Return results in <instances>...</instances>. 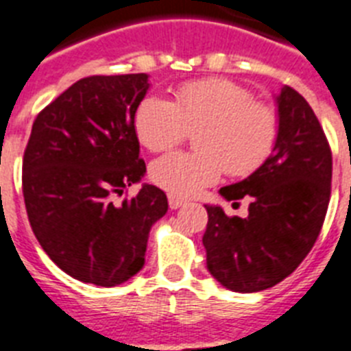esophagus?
I'll use <instances>...</instances> for the list:
<instances>
[{"label": "esophagus", "mask_w": 351, "mask_h": 351, "mask_svg": "<svg viewBox=\"0 0 351 351\" xmlns=\"http://www.w3.org/2000/svg\"><path fill=\"white\" fill-rule=\"evenodd\" d=\"M185 202L180 198H176V196H169V208H173V210H176V208L184 207Z\"/></svg>", "instance_id": "1"}]
</instances>
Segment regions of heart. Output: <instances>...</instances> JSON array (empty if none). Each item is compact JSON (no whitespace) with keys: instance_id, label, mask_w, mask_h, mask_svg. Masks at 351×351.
Wrapping results in <instances>:
<instances>
[{"instance_id":"heart-1","label":"heart","mask_w":351,"mask_h":351,"mask_svg":"<svg viewBox=\"0 0 351 351\" xmlns=\"http://www.w3.org/2000/svg\"><path fill=\"white\" fill-rule=\"evenodd\" d=\"M278 114L250 89L226 78L191 82L176 90L175 103L152 94L135 112V132L152 152L173 148L194 135L198 152L162 155L149 167L152 180L176 198L198 196L223 171L248 176L267 160L278 139Z\"/></svg>"}]
</instances>
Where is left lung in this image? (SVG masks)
Returning <instances> with one entry per match:
<instances>
[{
    "label": "left lung",
    "mask_w": 351,
    "mask_h": 351,
    "mask_svg": "<svg viewBox=\"0 0 351 351\" xmlns=\"http://www.w3.org/2000/svg\"><path fill=\"white\" fill-rule=\"evenodd\" d=\"M275 101L273 153L248 178L219 189L226 202L250 196L248 217L205 205L207 269L234 293L269 289L289 276L316 243L330 202L332 153L316 114L287 85Z\"/></svg>",
    "instance_id": "obj_1"
}]
</instances>
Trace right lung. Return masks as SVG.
Instances as JSON below:
<instances>
[{
	"mask_svg": "<svg viewBox=\"0 0 351 351\" xmlns=\"http://www.w3.org/2000/svg\"><path fill=\"white\" fill-rule=\"evenodd\" d=\"M149 76H89L39 112L23 157V194L32 230L64 273L114 287L144 266L152 226L167 212L164 191L143 184L135 112Z\"/></svg>",
	"mask_w": 351,
	"mask_h": 351,
	"instance_id": "add662e5",
	"label": "right lung"
}]
</instances>
